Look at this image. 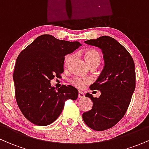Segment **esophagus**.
Instances as JSON below:
<instances>
[{"instance_id":"34e87169","label":"esophagus","mask_w":149,"mask_h":149,"mask_svg":"<svg viewBox=\"0 0 149 149\" xmlns=\"http://www.w3.org/2000/svg\"><path fill=\"white\" fill-rule=\"evenodd\" d=\"M84 97H85V95L83 92H80V91L78 92V97H79V98H83Z\"/></svg>"}]
</instances>
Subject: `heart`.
Returning a JSON list of instances; mask_svg holds the SVG:
<instances>
[{"label": "heart", "instance_id": "obj_1", "mask_svg": "<svg viewBox=\"0 0 149 149\" xmlns=\"http://www.w3.org/2000/svg\"><path fill=\"white\" fill-rule=\"evenodd\" d=\"M83 55H84L85 60L89 64V66L92 64L99 65L101 61V59H102V55H101L100 53L95 49H85L83 52ZM71 59H72V55H71V54H68L66 56L64 59L65 66H67L69 65ZM88 83V80L78 76L74 77L71 80V85H73V86L78 89H83Z\"/></svg>", "mask_w": 149, "mask_h": 149}]
</instances>
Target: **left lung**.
<instances>
[{
    "label": "left lung",
    "instance_id": "8db88e82",
    "mask_svg": "<svg viewBox=\"0 0 149 149\" xmlns=\"http://www.w3.org/2000/svg\"><path fill=\"white\" fill-rule=\"evenodd\" d=\"M102 49L105 66L91 90H100V97L87 93L93 102L91 110L83 113L89 127L104 131L113 127L127 111L136 85L134 62L129 52L113 38L102 36L85 41Z\"/></svg>",
    "mask_w": 149,
    "mask_h": 149
}]
</instances>
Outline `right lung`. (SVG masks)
I'll use <instances>...</instances> for the list:
<instances>
[{
    "instance_id": "obj_1",
    "label": "right lung",
    "mask_w": 149,
    "mask_h": 149,
    "mask_svg": "<svg viewBox=\"0 0 149 149\" xmlns=\"http://www.w3.org/2000/svg\"><path fill=\"white\" fill-rule=\"evenodd\" d=\"M81 45L44 34L34 40L17 58L13 80L15 98L22 114L32 123L51 124L59 117L67 100H76L78 92L71 85L57 90L50 80L60 78L64 72L65 55Z\"/></svg>"
}]
</instances>
